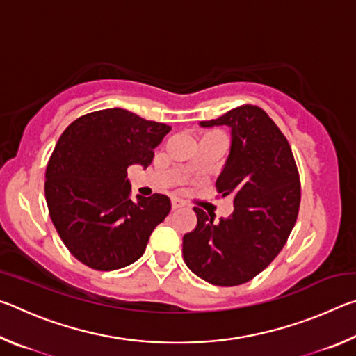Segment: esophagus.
Instances as JSON below:
<instances>
[{
	"label": "esophagus",
	"instance_id": "34e87169",
	"mask_svg": "<svg viewBox=\"0 0 356 356\" xmlns=\"http://www.w3.org/2000/svg\"><path fill=\"white\" fill-rule=\"evenodd\" d=\"M182 206H184V204L180 202L179 200H172V201H171V209H172V210H177V209H180Z\"/></svg>",
	"mask_w": 356,
	"mask_h": 356
}]
</instances>
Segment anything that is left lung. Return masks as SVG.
I'll return each instance as SVG.
<instances>
[{
	"instance_id": "8db88e82",
	"label": "left lung",
	"mask_w": 356,
	"mask_h": 356,
	"mask_svg": "<svg viewBox=\"0 0 356 356\" xmlns=\"http://www.w3.org/2000/svg\"><path fill=\"white\" fill-rule=\"evenodd\" d=\"M201 127L231 129V149L216 188L231 196L234 212L215 216L195 207L197 225L184 236L186 267L213 286H238L280 254L295 226L300 177L291 146L268 114L243 105Z\"/></svg>"
}]
</instances>
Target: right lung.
Masks as SVG:
<instances>
[{
  "instance_id": "obj_1",
  "label": "right lung",
  "mask_w": 356,
  "mask_h": 356,
  "mask_svg": "<svg viewBox=\"0 0 356 356\" xmlns=\"http://www.w3.org/2000/svg\"><path fill=\"white\" fill-rule=\"evenodd\" d=\"M171 127L108 108L74 120L56 143L45 172V200L59 237L78 261L100 272L138 261L171 210L155 193L130 200L127 170L152 163Z\"/></svg>"
}]
</instances>
